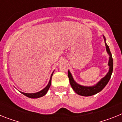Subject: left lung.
<instances>
[{"label": "left lung", "instance_id": "8db88e82", "mask_svg": "<svg viewBox=\"0 0 122 122\" xmlns=\"http://www.w3.org/2000/svg\"><path fill=\"white\" fill-rule=\"evenodd\" d=\"M104 39L106 41L105 38L104 36ZM106 47V51H107V53L109 55V71L106 74L105 77H103L99 82H98L97 84L95 86H92V87H85V86H82L80 85L77 84L76 82L73 80V77H72L71 74L70 72H68V76L69 77V80H70V83L74 90V91L77 93L78 95H80L82 96H84V97H89V96L93 95L95 94H97V93L100 92V91L103 90L104 88L107 84L108 83L110 78L111 77V74L113 71V59L112 57L111 52L110 51L108 45L105 43Z\"/></svg>", "mask_w": 122, "mask_h": 122}]
</instances>
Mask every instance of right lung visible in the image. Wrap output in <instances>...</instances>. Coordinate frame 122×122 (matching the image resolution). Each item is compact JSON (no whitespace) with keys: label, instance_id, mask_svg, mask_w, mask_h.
Listing matches in <instances>:
<instances>
[{"label":"right lung","instance_id":"add662e5","mask_svg":"<svg viewBox=\"0 0 122 122\" xmlns=\"http://www.w3.org/2000/svg\"><path fill=\"white\" fill-rule=\"evenodd\" d=\"M53 74V73H52ZM52 74H51V77L50 81H49V83H48V86H46L45 87V89H43L42 90H41L40 92H37V93H23V92H21L23 95H24L25 96H26L27 97L29 98H38L41 97L45 95L46 93H47V92L48 90H49V87H50L51 84V78H52Z\"/></svg>","mask_w":122,"mask_h":122}]
</instances>
